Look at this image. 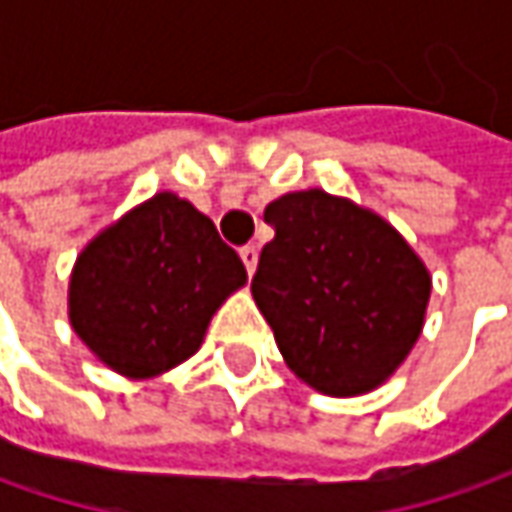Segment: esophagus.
<instances>
[{"label": "esophagus", "instance_id": "34e87169", "mask_svg": "<svg viewBox=\"0 0 512 512\" xmlns=\"http://www.w3.org/2000/svg\"><path fill=\"white\" fill-rule=\"evenodd\" d=\"M239 256H242V262H245L247 273L253 276V270H256V262H259V250L253 245H245L242 250H239Z\"/></svg>", "mask_w": 512, "mask_h": 512}]
</instances>
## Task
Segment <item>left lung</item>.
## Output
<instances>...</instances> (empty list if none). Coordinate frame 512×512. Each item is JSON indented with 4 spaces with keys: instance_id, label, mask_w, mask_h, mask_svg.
Returning a JSON list of instances; mask_svg holds the SVG:
<instances>
[{
    "instance_id": "left-lung-1",
    "label": "left lung",
    "mask_w": 512,
    "mask_h": 512,
    "mask_svg": "<svg viewBox=\"0 0 512 512\" xmlns=\"http://www.w3.org/2000/svg\"><path fill=\"white\" fill-rule=\"evenodd\" d=\"M265 219L276 236L250 293L285 364L325 396L376 390L422 336L433 282L419 253L379 213L322 187L273 199Z\"/></svg>"
}]
</instances>
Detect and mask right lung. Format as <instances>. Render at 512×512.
Instances as JSON below:
<instances>
[{"label": "right lung", "instance_id": "1", "mask_svg": "<svg viewBox=\"0 0 512 512\" xmlns=\"http://www.w3.org/2000/svg\"><path fill=\"white\" fill-rule=\"evenodd\" d=\"M247 270L216 225L162 190L96 233L70 273L68 319L99 362L153 379L187 362Z\"/></svg>", "mask_w": 512, "mask_h": 512}]
</instances>
